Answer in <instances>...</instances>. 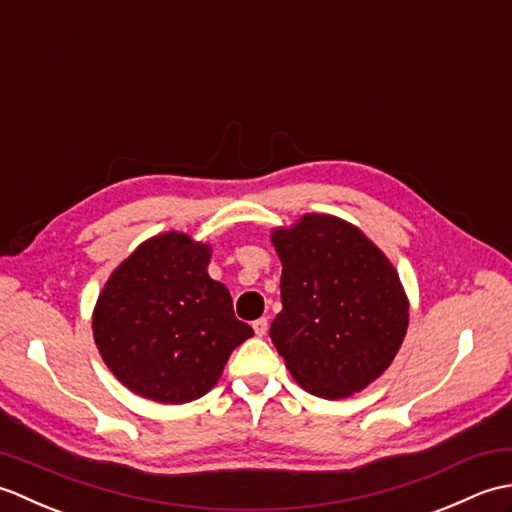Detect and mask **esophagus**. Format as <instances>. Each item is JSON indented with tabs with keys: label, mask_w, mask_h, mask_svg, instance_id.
I'll use <instances>...</instances> for the list:
<instances>
[{
	"label": "esophagus",
	"mask_w": 512,
	"mask_h": 512,
	"mask_svg": "<svg viewBox=\"0 0 512 512\" xmlns=\"http://www.w3.org/2000/svg\"><path fill=\"white\" fill-rule=\"evenodd\" d=\"M253 330H255V334H257V336H264V334L268 332V319H266V317H262V319L253 321Z\"/></svg>",
	"instance_id": "esophagus-1"
}]
</instances>
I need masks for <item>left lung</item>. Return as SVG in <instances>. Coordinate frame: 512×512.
I'll return each instance as SVG.
<instances>
[{
  "mask_svg": "<svg viewBox=\"0 0 512 512\" xmlns=\"http://www.w3.org/2000/svg\"><path fill=\"white\" fill-rule=\"evenodd\" d=\"M281 312L270 339L292 378L328 400L365 389L394 361L409 303L394 266L356 226L303 215L277 228Z\"/></svg>",
  "mask_w": 512,
  "mask_h": 512,
  "instance_id": "left-lung-1",
  "label": "left lung"
}]
</instances>
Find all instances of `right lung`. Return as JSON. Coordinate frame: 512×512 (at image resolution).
<instances>
[{
  "mask_svg": "<svg viewBox=\"0 0 512 512\" xmlns=\"http://www.w3.org/2000/svg\"><path fill=\"white\" fill-rule=\"evenodd\" d=\"M211 250L182 233L140 244L107 279L92 317L112 374L134 394L182 405L204 396L253 328L206 273Z\"/></svg>",
  "mask_w": 512,
  "mask_h": 512,
  "instance_id": "1",
  "label": "right lung"
}]
</instances>
